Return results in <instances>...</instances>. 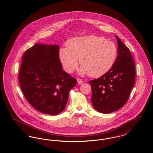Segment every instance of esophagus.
I'll list each match as a JSON object with an SVG mask.
<instances>
[{
  "mask_svg": "<svg viewBox=\"0 0 153 153\" xmlns=\"http://www.w3.org/2000/svg\"><path fill=\"white\" fill-rule=\"evenodd\" d=\"M77 82H78V84H82V83H83V81L82 80H81L80 79H77Z\"/></svg>",
  "mask_w": 153,
  "mask_h": 153,
  "instance_id": "esophagus-1",
  "label": "esophagus"
}]
</instances>
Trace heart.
<instances>
[{"label":"heart","mask_w":153,"mask_h":153,"mask_svg":"<svg viewBox=\"0 0 153 153\" xmlns=\"http://www.w3.org/2000/svg\"><path fill=\"white\" fill-rule=\"evenodd\" d=\"M117 56L116 44L96 36L71 38L67 41L66 48H61L59 51V58L66 72H73L80 58V74H89L93 77L107 73L114 65Z\"/></svg>","instance_id":"b5f03b06"}]
</instances>
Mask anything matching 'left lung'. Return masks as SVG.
Wrapping results in <instances>:
<instances>
[{
  "instance_id": "1",
  "label": "left lung",
  "mask_w": 153,
  "mask_h": 153,
  "mask_svg": "<svg viewBox=\"0 0 153 153\" xmlns=\"http://www.w3.org/2000/svg\"><path fill=\"white\" fill-rule=\"evenodd\" d=\"M117 57L112 68L97 79L89 81L92 103L96 110L108 114L122 108L128 99L135 81V68L129 49L116 36Z\"/></svg>"
}]
</instances>
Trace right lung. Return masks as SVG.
Wrapping results in <instances>:
<instances>
[{
	"instance_id": "right-lung-1",
	"label": "right lung",
	"mask_w": 153,
	"mask_h": 153,
	"mask_svg": "<svg viewBox=\"0 0 153 153\" xmlns=\"http://www.w3.org/2000/svg\"><path fill=\"white\" fill-rule=\"evenodd\" d=\"M62 69L57 45L36 44L24 53L19 84L27 100L38 111L56 115L65 109L77 80Z\"/></svg>"
}]
</instances>
